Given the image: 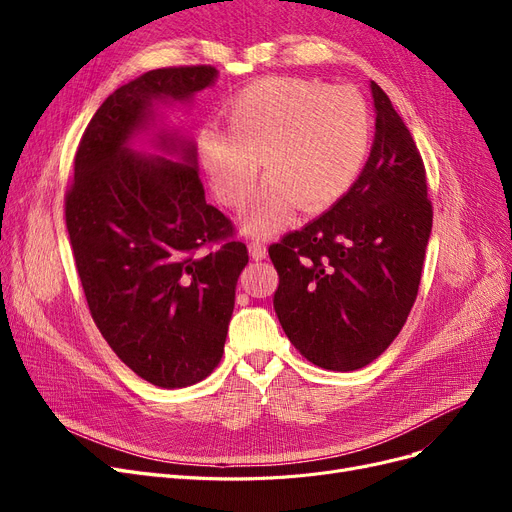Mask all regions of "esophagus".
<instances>
[{
  "instance_id": "1",
  "label": "esophagus",
  "mask_w": 512,
  "mask_h": 512,
  "mask_svg": "<svg viewBox=\"0 0 512 512\" xmlns=\"http://www.w3.org/2000/svg\"><path fill=\"white\" fill-rule=\"evenodd\" d=\"M249 253H251V257H253L255 261L265 259V255H267L265 242H263V240H251V242H249Z\"/></svg>"
}]
</instances>
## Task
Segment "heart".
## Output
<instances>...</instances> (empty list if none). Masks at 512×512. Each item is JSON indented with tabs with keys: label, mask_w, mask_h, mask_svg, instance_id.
I'll list each match as a JSON object with an SVG mask.
<instances>
[{
	"label": "heart",
	"mask_w": 512,
	"mask_h": 512,
	"mask_svg": "<svg viewBox=\"0 0 512 512\" xmlns=\"http://www.w3.org/2000/svg\"><path fill=\"white\" fill-rule=\"evenodd\" d=\"M224 118L226 130H199L197 155L215 197L234 209L253 195L261 159L267 182L242 215L251 236L280 230L294 205L321 211L340 201L371 147L365 97L313 78H261L226 103Z\"/></svg>",
	"instance_id": "b5f03b06"
}]
</instances>
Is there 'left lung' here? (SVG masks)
I'll list each match as a JSON object with an SVG mask.
<instances>
[{
  "instance_id": "obj_1",
  "label": "left lung",
  "mask_w": 512,
  "mask_h": 512,
  "mask_svg": "<svg viewBox=\"0 0 512 512\" xmlns=\"http://www.w3.org/2000/svg\"><path fill=\"white\" fill-rule=\"evenodd\" d=\"M375 139L340 201L270 247L274 309L313 365L355 371L378 359L417 299L432 232L421 153L390 97L371 80Z\"/></svg>"
}]
</instances>
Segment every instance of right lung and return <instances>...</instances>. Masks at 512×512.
Masks as SVG:
<instances>
[{
	"instance_id": "right-lung-1",
	"label": "right lung",
	"mask_w": 512,
	"mask_h": 512,
	"mask_svg": "<svg viewBox=\"0 0 512 512\" xmlns=\"http://www.w3.org/2000/svg\"><path fill=\"white\" fill-rule=\"evenodd\" d=\"M213 66L145 72L91 118L74 155L66 228L87 305L112 351L145 382L193 386L218 367L249 263L226 215L207 205L193 141L159 134L176 155L145 157L128 141L155 118L153 101H188Z\"/></svg>"
}]
</instances>
